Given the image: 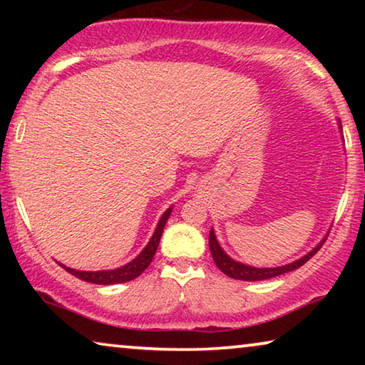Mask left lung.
<instances>
[{
    "mask_svg": "<svg viewBox=\"0 0 365 365\" xmlns=\"http://www.w3.org/2000/svg\"><path fill=\"white\" fill-rule=\"evenodd\" d=\"M339 129H341L342 133L341 121H339ZM326 239H327V234L326 237H324L322 241L312 249V251H309L306 254V256H302L301 259H297V261H294L291 264H286V266H279V267H254L239 261H234L232 257H229L227 254L224 252V249L217 241L216 234H214V229H211V232H209V249H211L212 259L214 262H216V266L221 269L226 276L232 279H239V281H264V279L281 276V274H286L289 271H294V269H299L301 266H304V264H306L309 259H311L314 254L322 247V244L326 242Z\"/></svg>",
    "mask_w": 365,
    "mask_h": 365,
    "instance_id": "1",
    "label": "left lung"
}]
</instances>
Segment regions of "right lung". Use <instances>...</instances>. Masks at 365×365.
Listing matches in <instances>:
<instances>
[{
	"label": "right lung",
	"instance_id": "right-lung-1",
	"mask_svg": "<svg viewBox=\"0 0 365 365\" xmlns=\"http://www.w3.org/2000/svg\"><path fill=\"white\" fill-rule=\"evenodd\" d=\"M173 207H169L168 211H164V214L159 219L156 231H154L153 237L149 239V242L146 244V247L143 249L141 254L138 257H134L131 262L124 264V266L118 267V269H109V271H76V269L66 267L64 264H59L63 269H66L69 274H73L74 277L81 279V281L86 282H93V284H101V286H111V284H121V282H128L136 279L138 276L146 271L149 264H151L154 254H156V249L159 246V241H161L164 226H166L169 216H171Z\"/></svg>",
	"mask_w": 365,
	"mask_h": 365
}]
</instances>
